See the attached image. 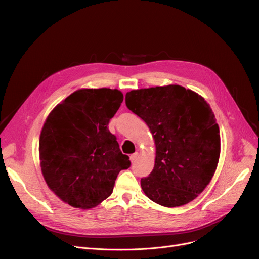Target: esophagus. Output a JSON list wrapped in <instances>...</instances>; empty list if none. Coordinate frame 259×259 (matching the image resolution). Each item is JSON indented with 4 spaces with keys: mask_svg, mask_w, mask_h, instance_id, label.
<instances>
[{
    "mask_svg": "<svg viewBox=\"0 0 259 259\" xmlns=\"http://www.w3.org/2000/svg\"><path fill=\"white\" fill-rule=\"evenodd\" d=\"M138 157H139V153H138V152H135V153L131 154V155H130V160H131V162H134L135 160H137Z\"/></svg>",
    "mask_w": 259,
    "mask_h": 259,
    "instance_id": "1",
    "label": "esophagus"
}]
</instances>
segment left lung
Listing matches in <instances>:
<instances>
[{"instance_id":"left-lung-1","label":"left lung","mask_w":259,"mask_h":259,"mask_svg":"<svg viewBox=\"0 0 259 259\" xmlns=\"http://www.w3.org/2000/svg\"><path fill=\"white\" fill-rule=\"evenodd\" d=\"M126 105L155 142L154 168L141 180L145 194L168 208L193 200L212 180L221 153L220 128L209 104L192 90L169 85L127 92Z\"/></svg>"}]
</instances>
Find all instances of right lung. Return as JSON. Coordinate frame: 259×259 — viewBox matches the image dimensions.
<instances>
[{"label": "right lung", "instance_id": "add662e5", "mask_svg": "<svg viewBox=\"0 0 259 259\" xmlns=\"http://www.w3.org/2000/svg\"><path fill=\"white\" fill-rule=\"evenodd\" d=\"M124 95L117 89H79L48 115L39 137L48 187L74 208L89 209L111 195L119 171L131 165L108 129Z\"/></svg>", "mask_w": 259, "mask_h": 259}]
</instances>
